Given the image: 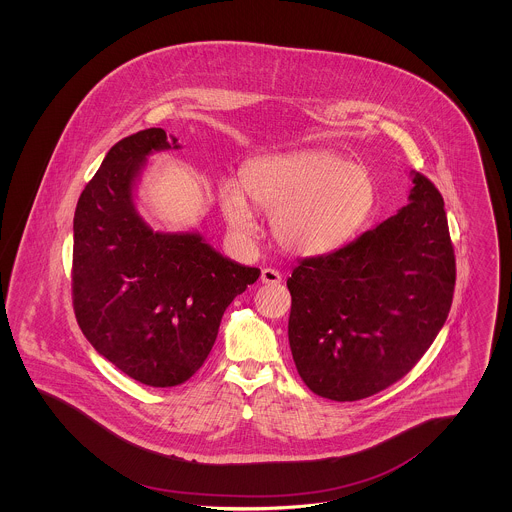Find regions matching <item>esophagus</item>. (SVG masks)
Segmentation results:
<instances>
[{"mask_svg": "<svg viewBox=\"0 0 512 512\" xmlns=\"http://www.w3.org/2000/svg\"><path fill=\"white\" fill-rule=\"evenodd\" d=\"M261 282L268 284V286H276L282 282V274L274 268H263L261 270Z\"/></svg>", "mask_w": 512, "mask_h": 512, "instance_id": "1", "label": "esophagus"}]
</instances>
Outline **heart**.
<instances>
[{"mask_svg":"<svg viewBox=\"0 0 512 512\" xmlns=\"http://www.w3.org/2000/svg\"><path fill=\"white\" fill-rule=\"evenodd\" d=\"M220 211L232 232L251 236L247 200L268 213L276 244L293 255H322L347 242L376 205V182L365 167L330 149H301L247 161L240 184L222 180Z\"/></svg>","mask_w":512,"mask_h":512,"instance_id":"b5f03b06","label":"heart"}]
</instances>
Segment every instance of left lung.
Masks as SVG:
<instances>
[{
  "instance_id": "8db88e82",
  "label": "left lung",
  "mask_w": 512,
  "mask_h": 512,
  "mask_svg": "<svg viewBox=\"0 0 512 512\" xmlns=\"http://www.w3.org/2000/svg\"><path fill=\"white\" fill-rule=\"evenodd\" d=\"M409 203L288 278V338L307 388L357 401L403 378L443 328L455 255L438 188L411 171Z\"/></svg>"
}]
</instances>
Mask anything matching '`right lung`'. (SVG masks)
<instances>
[{
  "label": "right lung",
  "instance_id": "obj_1",
  "mask_svg": "<svg viewBox=\"0 0 512 512\" xmlns=\"http://www.w3.org/2000/svg\"><path fill=\"white\" fill-rule=\"evenodd\" d=\"M163 128L109 149L74 211V315L99 355L153 388L192 378L220 320L261 270L224 257L199 232L153 230L136 207L147 157L178 149Z\"/></svg>",
  "mask_w": 512,
  "mask_h": 512
}]
</instances>
